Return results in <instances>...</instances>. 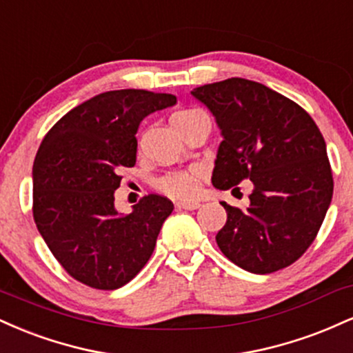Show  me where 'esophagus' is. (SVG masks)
I'll use <instances>...</instances> for the list:
<instances>
[{"label":"esophagus","mask_w":353,"mask_h":353,"mask_svg":"<svg viewBox=\"0 0 353 353\" xmlns=\"http://www.w3.org/2000/svg\"><path fill=\"white\" fill-rule=\"evenodd\" d=\"M199 202L197 201H179L176 204V208L177 209H184V210H194V209H197L199 208Z\"/></svg>","instance_id":"1"}]
</instances>
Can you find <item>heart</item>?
<instances>
[{
  "instance_id": "heart-1",
  "label": "heart",
  "mask_w": 353,
  "mask_h": 353,
  "mask_svg": "<svg viewBox=\"0 0 353 353\" xmlns=\"http://www.w3.org/2000/svg\"><path fill=\"white\" fill-rule=\"evenodd\" d=\"M201 109L196 108H188V109H179L171 116V124L172 125H181L185 121L190 119L194 114H197ZM197 176L199 172L196 169H189V171H174L165 174V176L159 177L156 182L157 189L163 190L164 194L172 197H181V199H189L196 194L197 190Z\"/></svg>"
}]
</instances>
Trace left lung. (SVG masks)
Returning a JSON list of instances; mask_svg holds the SVG:
<instances>
[{"label":"left lung","instance_id":"left-lung-1","mask_svg":"<svg viewBox=\"0 0 353 353\" xmlns=\"http://www.w3.org/2000/svg\"><path fill=\"white\" fill-rule=\"evenodd\" d=\"M221 129L214 188L252 181L245 210L221 202L222 254L252 274L294 264L325 219L334 179L323 136L303 109L255 81L230 78L190 91Z\"/></svg>","mask_w":353,"mask_h":353}]
</instances>
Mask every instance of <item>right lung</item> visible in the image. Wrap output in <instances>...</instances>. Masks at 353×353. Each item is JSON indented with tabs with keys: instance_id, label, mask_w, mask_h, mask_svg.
Returning a JSON list of instances; mask_svg holds the SVG:
<instances>
[{
	"instance_id": "obj_1",
	"label": "right lung",
	"mask_w": 353,
	"mask_h": 353,
	"mask_svg": "<svg viewBox=\"0 0 353 353\" xmlns=\"http://www.w3.org/2000/svg\"><path fill=\"white\" fill-rule=\"evenodd\" d=\"M176 96L144 89L101 92L71 109L44 136L33 164V217L56 261L92 289L136 277L174 205L157 194L128 216L114 208L121 168L136 164V132Z\"/></svg>"
}]
</instances>
